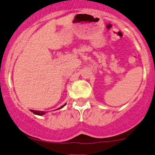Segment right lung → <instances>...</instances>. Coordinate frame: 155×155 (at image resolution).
I'll list each match as a JSON object with an SVG mask.
<instances>
[{"mask_svg":"<svg viewBox=\"0 0 155 155\" xmlns=\"http://www.w3.org/2000/svg\"><path fill=\"white\" fill-rule=\"evenodd\" d=\"M65 104H64L61 107H60L59 108V109H61L62 107H64ZM30 111L32 112H33L35 114H38V115H43V114H44L45 113H46V112H43V111H37V110H30Z\"/></svg>","mask_w":155,"mask_h":155,"instance_id":"add662e5","label":"right lung"}]
</instances>
